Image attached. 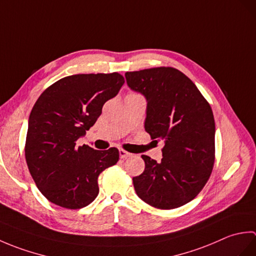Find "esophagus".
<instances>
[{"mask_svg": "<svg viewBox=\"0 0 256 256\" xmlns=\"http://www.w3.org/2000/svg\"><path fill=\"white\" fill-rule=\"evenodd\" d=\"M118 154H120V157H121V158H128V157L132 156L131 153H128V152L124 150H118Z\"/></svg>", "mask_w": 256, "mask_h": 256, "instance_id": "esophagus-1", "label": "esophagus"}]
</instances>
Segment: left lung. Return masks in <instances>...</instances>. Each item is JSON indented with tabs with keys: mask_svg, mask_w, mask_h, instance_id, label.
Returning <instances> with one entry per match:
<instances>
[{
	"mask_svg": "<svg viewBox=\"0 0 256 256\" xmlns=\"http://www.w3.org/2000/svg\"><path fill=\"white\" fill-rule=\"evenodd\" d=\"M128 88L146 100L145 131L164 140L160 162L142 155L135 192L158 209L186 204L208 182L214 162L216 125L209 103L187 76L170 67L125 74Z\"/></svg>",
	"mask_w": 256,
	"mask_h": 256,
	"instance_id": "left-lung-1",
	"label": "left lung"
}]
</instances>
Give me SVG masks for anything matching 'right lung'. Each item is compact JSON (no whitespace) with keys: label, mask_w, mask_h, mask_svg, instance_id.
<instances>
[{"label":"right lung","mask_w":256,"mask_h":256,"mask_svg":"<svg viewBox=\"0 0 256 256\" xmlns=\"http://www.w3.org/2000/svg\"><path fill=\"white\" fill-rule=\"evenodd\" d=\"M124 84L118 72L74 74L47 88L32 108L25 157L37 188L57 206L80 209L99 194L98 177L116 165L118 150L78 146Z\"/></svg>","instance_id":"obj_1"}]
</instances>
